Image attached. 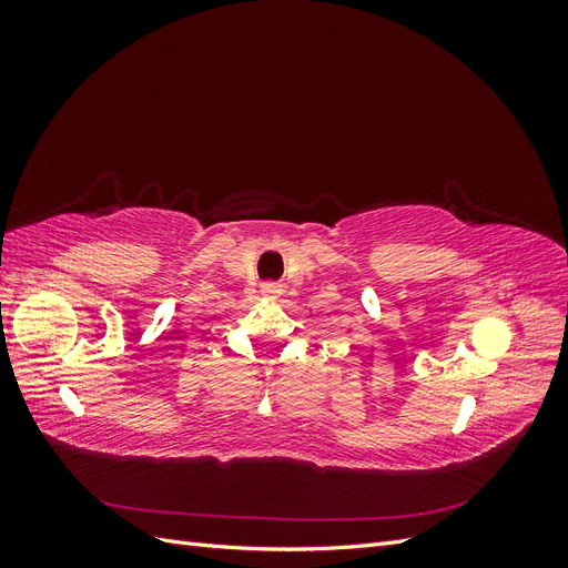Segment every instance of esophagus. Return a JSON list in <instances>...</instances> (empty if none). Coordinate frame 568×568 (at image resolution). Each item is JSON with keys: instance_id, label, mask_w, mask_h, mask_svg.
Listing matches in <instances>:
<instances>
[{"instance_id": "esophagus-1", "label": "esophagus", "mask_w": 568, "mask_h": 568, "mask_svg": "<svg viewBox=\"0 0 568 568\" xmlns=\"http://www.w3.org/2000/svg\"><path fill=\"white\" fill-rule=\"evenodd\" d=\"M261 291H263V296H267V298H277L282 294V286L277 282H265L261 286Z\"/></svg>"}]
</instances>
